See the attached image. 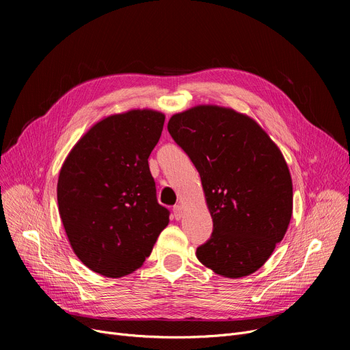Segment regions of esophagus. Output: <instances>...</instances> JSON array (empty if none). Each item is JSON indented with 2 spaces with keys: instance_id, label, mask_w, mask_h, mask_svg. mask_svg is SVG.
Masks as SVG:
<instances>
[{
  "instance_id": "1",
  "label": "esophagus",
  "mask_w": 350,
  "mask_h": 350,
  "mask_svg": "<svg viewBox=\"0 0 350 350\" xmlns=\"http://www.w3.org/2000/svg\"><path fill=\"white\" fill-rule=\"evenodd\" d=\"M173 215H174L176 219H180V218L183 217V207L178 206V204L174 206V207H173Z\"/></svg>"
}]
</instances>
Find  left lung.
Returning a JSON list of instances; mask_svg holds the SVG:
<instances>
[{
	"label": "left lung",
	"mask_w": 350,
	"mask_h": 350,
	"mask_svg": "<svg viewBox=\"0 0 350 350\" xmlns=\"http://www.w3.org/2000/svg\"><path fill=\"white\" fill-rule=\"evenodd\" d=\"M167 131L197 169L213 218L198 261L227 278L255 272L292 215V180L277 144L252 119L219 106L177 113Z\"/></svg>",
	"instance_id": "8db88e82"
}]
</instances>
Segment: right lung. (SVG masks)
I'll return each mask as SVG.
<instances>
[{
	"label": "right lung",
	"instance_id": "right-lung-1",
	"mask_svg": "<svg viewBox=\"0 0 350 350\" xmlns=\"http://www.w3.org/2000/svg\"><path fill=\"white\" fill-rule=\"evenodd\" d=\"M164 124L154 110H131L96 123L68 154L58 206L78 258L103 277L137 269L170 211L157 203L149 159Z\"/></svg>",
	"mask_w": 350,
	"mask_h": 350
}]
</instances>
